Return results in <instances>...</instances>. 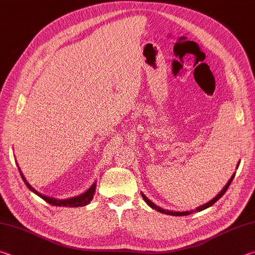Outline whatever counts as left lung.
Listing matches in <instances>:
<instances>
[{"label":"left lung","mask_w":255,"mask_h":255,"mask_svg":"<svg viewBox=\"0 0 255 255\" xmlns=\"http://www.w3.org/2000/svg\"><path fill=\"white\" fill-rule=\"evenodd\" d=\"M234 176H235V174H233L232 175V178L230 179V181H228L227 182V184L225 185V187H224V189L222 190L221 192L218 193L217 196H216L213 200H210L209 202H207V204H205V205H202V206H200V207H198V208L196 209L197 211H201V210H204V209H206V208H208V207H210V206H213L216 201H217L219 198H222L223 196H224V193H225L226 191H227V189H228V187H230L231 185V183H232V181H233V179H234ZM141 197H143V199L145 200V202L146 204H147L150 208H153V209H155V210H157V211H159V213H162V214H166V215H171V216H187V215H190V214H192V211L193 210H190V211H170V210H164V209H162V208H159V207H157L156 205H154L152 201H150L147 197H146L144 193H141Z\"/></svg>","instance_id":"1"}]
</instances>
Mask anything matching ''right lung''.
Masks as SVG:
<instances>
[{
	"label": "right lung",
	"mask_w": 255,
	"mask_h": 255,
	"mask_svg": "<svg viewBox=\"0 0 255 255\" xmlns=\"http://www.w3.org/2000/svg\"><path fill=\"white\" fill-rule=\"evenodd\" d=\"M20 174H21V178H22V180L24 181V183L27 187L31 190V191L33 193H36L37 196H39L41 199H44L46 202H48L49 205H53V206H59V207H82V206H85L88 205L90 201H91V199L93 198V195L94 192H96V183H93V185L91 188H90L88 191H85L84 193H82V195L77 196V197H73V198H70V199H64V200H57V199H54V198H50V197H46L44 195H41V193H39L38 191H36L31 185H30L27 180L24 179L23 174L21 173L20 171Z\"/></svg>",
	"instance_id": "1"
}]
</instances>
